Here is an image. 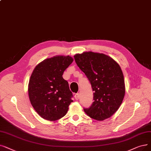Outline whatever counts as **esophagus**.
Segmentation results:
<instances>
[{"mask_svg":"<svg viewBox=\"0 0 151 151\" xmlns=\"http://www.w3.org/2000/svg\"><path fill=\"white\" fill-rule=\"evenodd\" d=\"M75 99H76V100L79 99V98H80V94H79V93H76V94H75Z\"/></svg>","mask_w":151,"mask_h":151,"instance_id":"34e87169","label":"esophagus"}]
</instances>
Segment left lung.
I'll use <instances>...</instances> for the list:
<instances>
[{
	"instance_id": "obj_1",
	"label": "left lung",
	"mask_w": 151,
	"mask_h": 151,
	"mask_svg": "<svg viewBox=\"0 0 151 151\" xmlns=\"http://www.w3.org/2000/svg\"><path fill=\"white\" fill-rule=\"evenodd\" d=\"M74 58L94 91L93 104L84 111L96 120L109 119L119 109L125 94L124 76L120 65L106 54L91 51L76 54Z\"/></svg>"
}]
</instances>
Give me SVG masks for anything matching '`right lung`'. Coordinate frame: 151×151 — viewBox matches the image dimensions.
Returning <instances> with one entry per match:
<instances>
[{
    "mask_svg": "<svg viewBox=\"0 0 151 151\" xmlns=\"http://www.w3.org/2000/svg\"><path fill=\"white\" fill-rule=\"evenodd\" d=\"M73 58L57 55L37 64L31 75L28 96L32 106L42 119L55 121L64 116L73 102V94L63 73Z\"/></svg>",
    "mask_w": 151,
    "mask_h": 151,
    "instance_id": "obj_1",
    "label": "right lung"
}]
</instances>
